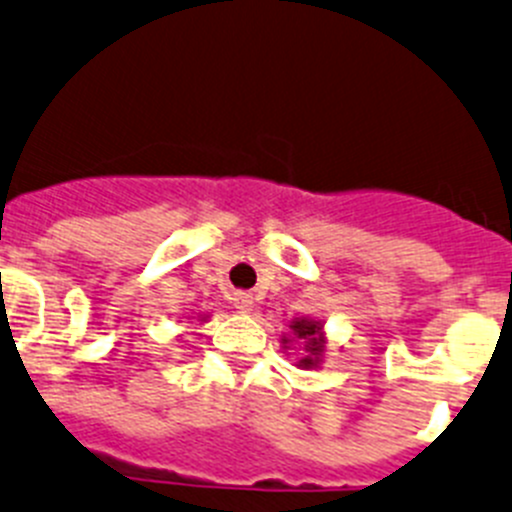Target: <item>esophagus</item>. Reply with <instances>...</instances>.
Instances as JSON below:
<instances>
[{
	"instance_id": "34e87169",
	"label": "esophagus",
	"mask_w": 512,
	"mask_h": 512,
	"mask_svg": "<svg viewBox=\"0 0 512 512\" xmlns=\"http://www.w3.org/2000/svg\"><path fill=\"white\" fill-rule=\"evenodd\" d=\"M232 300H235L237 310H242V312H250L252 305H255V300H252L250 292H235V297H232Z\"/></svg>"
}]
</instances>
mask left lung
<instances>
[{"label": "left lung", "instance_id": "left-lung-1", "mask_svg": "<svg viewBox=\"0 0 512 512\" xmlns=\"http://www.w3.org/2000/svg\"><path fill=\"white\" fill-rule=\"evenodd\" d=\"M290 327H292V332H295V337L305 340L307 355L302 357L300 365L302 367L317 365V362H320V352H322V337H320L322 327H320V322H315V320H295Z\"/></svg>", "mask_w": 512, "mask_h": 512}]
</instances>
